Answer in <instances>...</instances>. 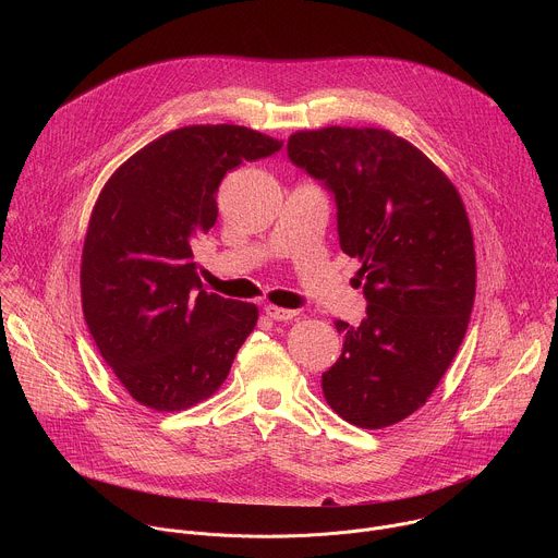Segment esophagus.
Here are the masks:
<instances>
[{"mask_svg":"<svg viewBox=\"0 0 558 558\" xmlns=\"http://www.w3.org/2000/svg\"><path fill=\"white\" fill-rule=\"evenodd\" d=\"M265 313L271 317V320H276V323H289V320H293V317L298 315V311L280 308V306H274V304H267V306H265Z\"/></svg>","mask_w":558,"mask_h":558,"instance_id":"1","label":"esophagus"}]
</instances>
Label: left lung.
<instances>
[{
  "label": "left lung",
  "instance_id": "1",
  "mask_svg": "<svg viewBox=\"0 0 558 558\" xmlns=\"http://www.w3.org/2000/svg\"><path fill=\"white\" fill-rule=\"evenodd\" d=\"M287 151L333 194L340 247L362 263L368 302L360 327L336 323L344 347L323 373L325 400L360 428L402 422L426 404L470 323L476 263L461 196L388 130H302Z\"/></svg>",
  "mask_w": 558,
  "mask_h": 558
}]
</instances>
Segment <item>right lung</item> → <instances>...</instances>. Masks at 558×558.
I'll return each mask as SVG.
<instances>
[{"instance_id": "1", "label": "right lung", "mask_w": 558, "mask_h": 558, "mask_svg": "<svg viewBox=\"0 0 558 558\" xmlns=\"http://www.w3.org/2000/svg\"><path fill=\"white\" fill-rule=\"evenodd\" d=\"M280 147L243 125H187L147 143L104 185L84 241L82 306L138 404L174 413L207 400L254 331L256 304L207 293L192 247L216 222L222 177Z\"/></svg>"}]
</instances>
